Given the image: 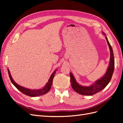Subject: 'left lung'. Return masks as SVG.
Instances as JSON below:
<instances>
[{
  "instance_id": "8db88e82",
  "label": "left lung",
  "mask_w": 123,
  "mask_h": 123,
  "mask_svg": "<svg viewBox=\"0 0 123 123\" xmlns=\"http://www.w3.org/2000/svg\"><path fill=\"white\" fill-rule=\"evenodd\" d=\"M103 34L106 36L105 33H103ZM105 38L107 43L109 45V48L110 51V61L107 72L105 75L102 78L96 81L94 83L89 87H85L80 85L76 81L73 74L70 73V82L71 84V86L73 90L78 93L83 95H92L102 90L110 82L114 71V58L112 47L111 46L106 36H105Z\"/></svg>"
}]
</instances>
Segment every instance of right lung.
I'll return each instance as SVG.
<instances>
[{
  "instance_id": "right-lung-1",
  "label": "right lung",
  "mask_w": 123,
  "mask_h": 123,
  "mask_svg": "<svg viewBox=\"0 0 123 123\" xmlns=\"http://www.w3.org/2000/svg\"><path fill=\"white\" fill-rule=\"evenodd\" d=\"M56 71L57 70H56L55 71H54L53 73L52 74V75H51L49 80H48V82L47 83V84L45 85V86H44L43 88L38 89V90H32V89H29L27 88H24L23 87H21L20 86L18 85L17 84H16L15 82V81L13 80L12 77H11L9 70L8 69V74H9L10 80L11 81V82H12V83L15 86V87L18 90H19L20 92H21L24 94L29 96H31V97H35V96L43 95L46 94L47 92L49 91V90L51 89L52 85L53 79L55 76V74L56 73Z\"/></svg>"
}]
</instances>
